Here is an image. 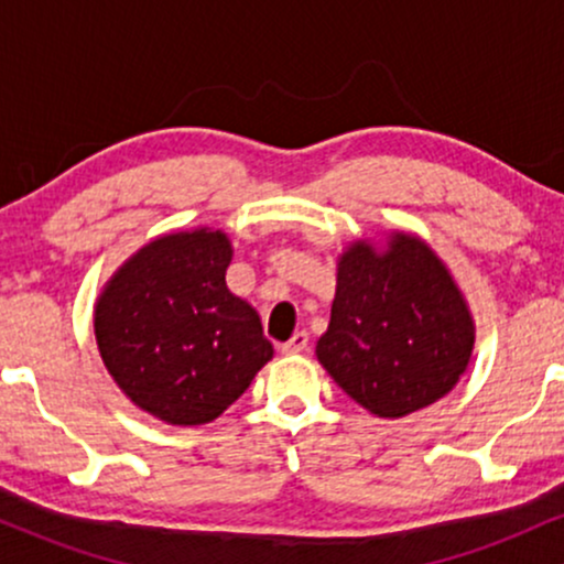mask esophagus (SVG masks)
Instances as JSON below:
<instances>
[{
	"label": "esophagus",
	"mask_w": 564,
	"mask_h": 564,
	"mask_svg": "<svg viewBox=\"0 0 564 564\" xmlns=\"http://www.w3.org/2000/svg\"><path fill=\"white\" fill-rule=\"evenodd\" d=\"M307 341H310L307 332H296V334L291 336V339L286 341V345H281V352H286V355H300V352H304V349H307Z\"/></svg>",
	"instance_id": "1"
}]
</instances>
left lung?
<instances>
[{
  "label": "left lung",
  "mask_w": 564,
  "mask_h": 564,
  "mask_svg": "<svg viewBox=\"0 0 564 564\" xmlns=\"http://www.w3.org/2000/svg\"><path fill=\"white\" fill-rule=\"evenodd\" d=\"M471 349L467 300L422 238L392 232L387 249L366 238L347 246L315 355L355 403L379 419L422 411L456 387Z\"/></svg>",
  "instance_id": "left-lung-1"
}]
</instances>
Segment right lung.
<instances>
[{"label":"right lung","instance_id":"1","mask_svg":"<svg viewBox=\"0 0 564 564\" xmlns=\"http://www.w3.org/2000/svg\"><path fill=\"white\" fill-rule=\"evenodd\" d=\"M230 260L223 230L166 232L134 251L97 296L102 364L161 422H215L273 358L257 310L225 283Z\"/></svg>","mask_w":564,"mask_h":564}]
</instances>
